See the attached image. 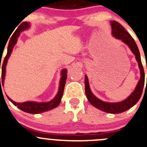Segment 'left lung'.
I'll list each match as a JSON object with an SVG mask.
<instances>
[{
  "instance_id": "left-lung-1",
  "label": "left lung",
  "mask_w": 147,
  "mask_h": 147,
  "mask_svg": "<svg viewBox=\"0 0 147 147\" xmlns=\"http://www.w3.org/2000/svg\"><path fill=\"white\" fill-rule=\"evenodd\" d=\"M110 24H111V29H112V32H111L112 36L115 37V38L121 40L123 43L127 45L132 53L134 54L136 61L138 62L139 68L140 69V79L138 81L137 85H136V88L134 90L133 92L126 99L122 101H120V102H106V101H101V99L95 96L94 94L91 92L88 77L86 75H85V93L88 101H89L91 105L95 107L96 108L98 109L101 111H105L107 113H110V114H119V113H122L123 111H127L128 109L134 107L138 102L139 98H141L142 91H143L144 86L145 75L142 61H141L140 53H139V49H138L133 38L125 30L124 28L118 22L115 21H110Z\"/></svg>"
}]
</instances>
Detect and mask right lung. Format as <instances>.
<instances>
[{
    "mask_svg": "<svg viewBox=\"0 0 147 147\" xmlns=\"http://www.w3.org/2000/svg\"><path fill=\"white\" fill-rule=\"evenodd\" d=\"M30 23H22V24L18 26V28L16 29L15 33H13V36L11 37V38L10 39V41L8 46V51H7V54L6 56H5V59H4L2 66H1V69H2V74H1V78H0L1 88V84H2V86H3L4 84V80H5V67H6L7 63H8V59H9L10 56H11V53H12L14 46L16 44L18 36H20L21 32H23L25 30L28 29L29 28H30ZM0 63H1V61ZM61 77L60 81H59V91H58V93L56 95V96H55L53 99L51 100L50 101H48V102L26 101V102L18 103L13 101L11 98H10L8 96H7V97H8V99L10 100V101H11L16 107H17L18 109H20L22 110V111H25V112L29 113V114H40V113H43L45 112V111L53 109L57 107L59 105V104H60L61 101V98L62 96H63V90H64L65 84H66V78H67V70H66V69H62V71H61ZM1 82V84H0Z\"/></svg>",
    "mask_w": 147,
    "mask_h": 147,
    "instance_id": "right-lung-1",
    "label": "right lung"
}]
</instances>
